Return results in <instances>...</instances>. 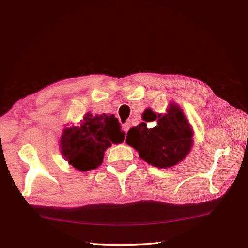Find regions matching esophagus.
Returning a JSON list of instances; mask_svg holds the SVG:
<instances>
[{"mask_svg":"<svg viewBox=\"0 0 248 248\" xmlns=\"http://www.w3.org/2000/svg\"><path fill=\"white\" fill-rule=\"evenodd\" d=\"M130 127H131V121H130V120H128L127 123L123 124V128H124V132H128V130L130 129Z\"/></svg>","mask_w":248,"mask_h":248,"instance_id":"obj_1","label":"esophagus"}]
</instances>
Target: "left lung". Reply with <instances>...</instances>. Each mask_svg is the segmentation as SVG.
I'll return each mask as SVG.
<instances>
[{"instance_id": "8db88e82", "label": "left lung", "mask_w": 248, "mask_h": 248, "mask_svg": "<svg viewBox=\"0 0 248 248\" xmlns=\"http://www.w3.org/2000/svg\"><path fill=\"white\" fill-rule=\"evenodd\" d=\"M145 121L156 120L154 128L146 123L131 128L125 143L139 151L140 156L148 164L160 168L170 167L186 157L192 147V128L180 108L170 103L167 113H152Z\"/></svg>"}]
</instances>
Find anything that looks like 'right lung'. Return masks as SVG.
I'll return each instance as SVG.
<instances>
[{"label":"right lung","mask_w":248,"mask_h":248,"mask_svg":"<svg viewBox=\"0 0 248 248\" xmlns=\"http://www.w3.org/2000/svg\"><path fill=\"white\" fill-rule=\"evenodd\" d=\"M124 132L114 115L87 113L78 125L64 130L61 139L62 155L78 170L97 168L104 151L113 144L123 143Z\"/></svg>","instance_id":"1"}]
</instances>
